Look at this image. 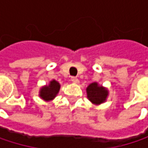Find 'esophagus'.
<instances>
[{
    "mask_svg": "<svg viewBox=\"0 0 148 148\" xmlns=\"http://www.w3.org/2000/svg\"><path fill=\"white\" fill-rule=\"evenodd\" d=\"M71 80H72V82H74L75 84H78L79 82V79L77 77H71Z\"/></svg>",
    "mask_w": 148,
    "mask_h": 148,
    "instance_id": "obj_1",
    "label": "esophagus"
}]
</instances>
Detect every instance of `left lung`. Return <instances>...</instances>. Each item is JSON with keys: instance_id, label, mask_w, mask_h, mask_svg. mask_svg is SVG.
I'll list each match as a JSON object with an SVG mask.
<instances>
[{"instance_id": "8db88e82", "label": "left lung", "mask_w": 148, "mask_h": 148, "mask_svg": "<svg viewBox=\"0 0 148 148\" xmlns=\"http://www.w3.org/2000/svg\"><path fill=\"white\" fill-rule=\"evenodd\" d=\"M108 90L97 82L91 83L86 87V94L88 99L93 104H100L103 103L108 97Z\"/></svg>"}]
</instances>
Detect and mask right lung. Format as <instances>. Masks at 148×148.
Listing matches in <instances>:
<instances>
[{"instance_id": "1", "label": "right lung", "mask_w": 148, "mask_h": 148, "mask_svg": "<svg viewBox=\"0 0 148 148\" xmlns=\"http://www.w3.org/2000/svg\"><path fill=\"white\" fill-rule=\"evenodd\" d=\"M61 85L56 80L53 79L49 82V85L43 86L39 91V97L45 101H50L56 98L59 92Z\"/></svg>"}]
</instances>
